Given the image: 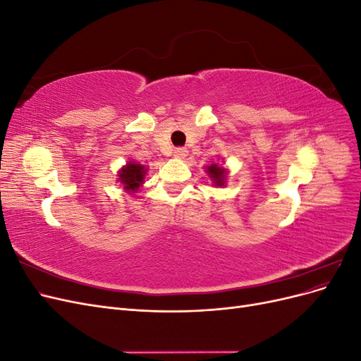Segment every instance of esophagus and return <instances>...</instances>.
Returning <instances> with one entry per match:
<instances>
[{
  "mask_svg": "<svg viewBox=\"0 0 361 361\" xmlns=\"http://www.w3.org/2000/svg\"><path fill=\"white\" fill-rule=\"evenodd\" d=\"M188 155V150L187 149H185V147H176V149H174V157H176V158H185V157H187Z\"/></svg>",
  "mask_w": 361,
  "mask_h": 361,
  "instance_id": "1",
  "label": "esophagus"
}]
</instances>
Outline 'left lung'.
Segmentation results:
<instances>
[{
	"instance_id": "8db88e82",
	"label": "left lung",
	"mask_w": 361,
	"mask_h": 361,
	"mask_svg": "<svg viewBox=\"0 0 361 361\" xmlns=\"http://www.w3.org/2000/svg\"><path fill=\"white\" fill-rule=\"evenodd\" d=\"M207 173H209V176L212 178V180H215V185H218V187H223L226 174H227V171L223 167L212 164L211 167H207Z\"/></svg>"
}]
</instances>
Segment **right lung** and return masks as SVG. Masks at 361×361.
<instances>
[{
  "instance_id": "right-lung-1",
  "label": "right lung",
  "mask_w": 361,
  "mask_h": 361,
  "mask_svg": "<svg viewBox=\"0 0 361 361\" xmlns=\"http://www.w3.org/2000/svg\"><path fill=\"white\" fill-rule=\"evenodd\" d=\"M146 169L145 166H140V164L129 162L128 166H125L122 170L118 171V179L123 183V187L126 191H133L135 192L138 187L143 183Z\"/></svg>"
}]
</instances>
